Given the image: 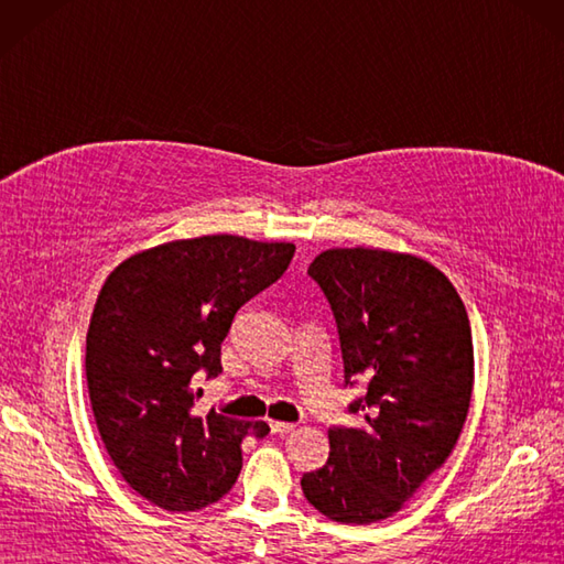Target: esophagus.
Masks as SVG:
<instances>
[{"instance_id": "34e87169", "label": "esophagus", "mask_w": 564, "mask_h": 564, "mask_svg": "<svg viewBox=\"0 0 564 564\" xmlns=\"http://www.w3.org/2000/svg\"><path fill=\"white\" fill-rule=\"evenodd\" d=\"M269 426L273 434H291V431L295 429V424H291V422H269Z\"/></svg>"}]
</instances>
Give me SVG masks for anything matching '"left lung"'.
Masks as SVG:
<instances>
[{
  "label": "left lung",
  "mask_w": 564,
  "mask_h": 564,
  "mask_svg": "<svg viewBox=\"0 0 564 564\" xmlns=\"http://www.w3.org/2000/svg\"><path fill=\"white\" fill-rule=\"evenodd\" d=\"M307 273L337 319L344 382L368 380V390L349 406L361 424L329 429V458L301 487L332 521L376 523L460 438L475 380L470 319L446 275L414 254L327 249Z\"/></svg>",
  "instance_id": "8db88e82"
}]
</instances>
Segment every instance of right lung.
Here are the masks:
<instances>
[{"label": "right lung", "mask_w": 564, "mask_h": 564, "mask_svg": "<svg viewBox=\"0 0 564 564\" xmlns=\"http://www.w3.org/2000/svg\"><path fill=\"white\" fill-rule=\"evenodd\" d=\"M291 242L237 235L174 239L104 281L87 332V386L106 451L150 505L196 511L232 489L245 436L267 422L194 414L200 376L223 373L220 344L237 310L279 281Z\"/></svg>", "instance_id": "add662e5"}]
</instances>
